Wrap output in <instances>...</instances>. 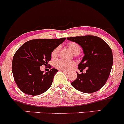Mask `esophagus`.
<instances>
[{
	"label": "esophagus",
	"instance_id": "obj_1",
	"mask_svg": "<svg viewBox=\"0 0 124 124\" xmlns=\"http://www.w3.org/2000/svg\"><path fill=\"white\" fill-rule=\"evenodd\" d=\"M62 71L64 72V73H68V71H66V70H62Z\"/></svg>",
	"mask_w": 124,
	"mask_h": 124
}]
</instances>
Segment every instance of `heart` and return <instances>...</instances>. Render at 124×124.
<instances>
[{"mask_svg":"<svg viewBox=\"0 0 124 124\" xmlns=\"http://www.w3.org/2000/svg\"><path fill=\"white\" fill-rule=\"evenodd\" d=\"M70 50L73 53H74L76 51H80V47L78 44L74 42L69 43L67 44ZM60 51V47H57L53 50L51 53V57L52 58H55L58 56V53ZM74 64L73 62H67L64 60H59L55 62V66L57 69L64 70H67L71 67V66Z\"/></svg>","mask_w":124,"mask_h":124,"instance_id":"1","label":"heart"}]
</instances>
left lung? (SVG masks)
Returning <instances> with one entry per match:
<instances>
[{"label": "left lung", "mask_w": 124, "mask_h": 124, "mask_svg": "<svg viewBox=\"0 0 124 124\" xmlns=\"http://www.w3.org/2000/svg\"><path fill=\"white\" fill-rule=\"evenodd\" d=\"M82 47L84 55L78 65L82 72L71 83L76 90L82 93H92L100 90L106 83L113 64L111 48L104 40L95 36L67 37Z\"/></svg>", "instance_id": "1"}]
</instances>
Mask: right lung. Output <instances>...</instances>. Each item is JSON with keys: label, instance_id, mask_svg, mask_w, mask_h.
Segmentation results:
<instances>
[{"label": "right lung", "instance_id": "right-lung-1", "mask_svg": "<svg viewBox=\"0 0 124 124\" xmlns=\"http://www.w3.org/2000/svg\"><path fill=\"white\" fill-rule=\"evenodd\" d=\"M65 40V37L31 40L17 50L13 56L12 69L15 82L22 92L30 95H38L51 87L58 70L52 69L44 73L40 70V67L48 64L53 50Z\"/></svg>", "mask_w": 124, "mask_h": 124}]
</instances>
